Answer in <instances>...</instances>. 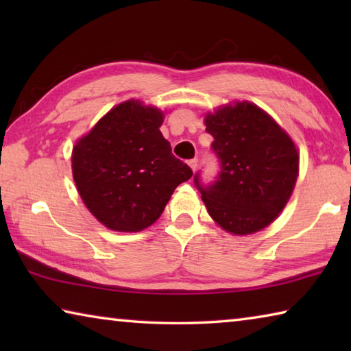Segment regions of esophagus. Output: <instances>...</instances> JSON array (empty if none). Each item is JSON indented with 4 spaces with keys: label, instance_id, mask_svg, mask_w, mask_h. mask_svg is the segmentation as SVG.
Wrapping results in <instances>:
<instances>
[{
    "label": "esophagus",
    "instance_id": "34e87169",
    "mask_svg": "<svg viewBox=\"0 0 351 351\" xmlns=\"http://www.w3.org/2000/svg\"><path fill=\"white\" fill-rule=\"evenodd\" d=\"M189 167L192 169L193 171L197 170V167H198V159H190V161H189Z\"/></svg>",
    "mask_w": 351,
    "mask_h": 351
}]
</instances>
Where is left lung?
<instances>
[{"label":"left lung","instance_id":"1","mask_svg":"<svg viewBox=\"0 0 351 351\" xmlns=\"http://www.w3.org/2000/svg\"><path fill=\"white\" fill-rule=\"evenodd\" d=\"M221 171L210 187L195 184L210 218L232 235L268 228L293 195L299 176L295 142L265 110L234 100L204 116Z\"/></svg>","mask_w":351,"mask_h":351}]
</instances>
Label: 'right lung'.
<instances>
[{
  "label": "right lung",
  "instance_id": "right-lung-1",
  "mask_svg": "<svg viewBox=\"0 0 351 351\" xmlns=\"http://www.w3.org/2000/svg\"><path fill=\"white\" fill-rule=\"evenodd\" d=\"M164 111L136 99L106 112L75 141L73 178L83 204L116 232H139L161 217L175 189L192 178L159 127Z\"/></svg>",
  "mask_w": 351,
  "mask_h": 351
}]
</instances>
